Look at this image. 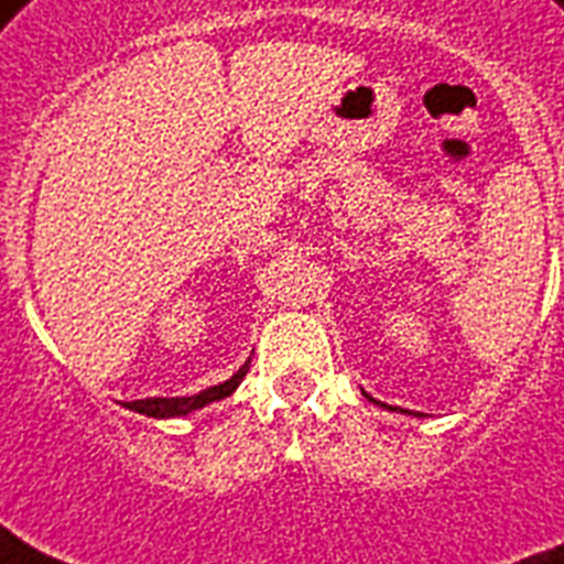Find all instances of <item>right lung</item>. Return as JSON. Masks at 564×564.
<instances>
[{
	"instance_id": "add662e5",
	"label": "right lung",
	"mask_w": 564,
	"mask_h": 564,
	"mask_svg": "<svg viewBox=\"0 0 564 564\" xmlns=\"http://www.w3.org/2000/svg\"><path fill=\"white\" fill-rule=\"evenodd\" d=\"M248 372V364H245L234 378H227L225 384H215V387H206L195 397H177V399H135V402H127L129 411H139V414H148V416H159V420H165V416H186L197 408L209 405V402H218V399H225L234 393L239 381L245 378Z\"/></svg>"
}]
</instances>
